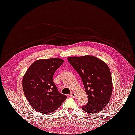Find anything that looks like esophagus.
Returning <instances> with one entry per match:
<instances>
[{"instance_id": "1", "label": "esophagus", "mask_w": 135, "mask_h": 135, "mask_svg": "<svg viewBox=\"0 0 135 135\" xmlns=\"http://www.w3.org/2000/svg\"><path fill=\"white\" fill-rule=\"evenodd\" d=\"M70 97H71L75 98V96H76V94H75V93H73V92H72V93H70Z\"/></svg>"}]
</instances>
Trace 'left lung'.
<instances>
[{"label":"left lung","mask_w":135,"mask_h":135,"mask_svg":"<svg viewBox=\"0 0 135 135\" xmlns=\"http://www.w3.org/2000/svg\"><path fill=\"white\" fill-rule=\"evenodd\" d=\"M68 60L80 76L87 95L88 102L83 110L95 113L109 103L113 83L110 71L107 64L95 56L86 55L68 57Z\"/></svg>","instance_id":"8db88e82"}]
</instances>
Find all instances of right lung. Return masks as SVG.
<instances>
[{
    "label": "right lung",
    "instance_id": "obj_1",
    "mask_svg": "<svg viewBox=\"0 0 135 135\" xmlns=\"http://www.w3.org/2000/svg\"><path fill=\"white\" fill-rule=\"evenodd\" d=\"M64 62L59 58L41 59L29 67L22 80L26 98L33 109L42 114L56 110L67 98L59 92L53 80L56 70Z\"/></svg>",
    "mask_w": 135,
    "mask_h": 135
}]
</instances>
